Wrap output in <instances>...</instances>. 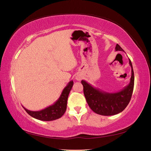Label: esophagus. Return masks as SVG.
<instances>
[{"label": "esophagus", "mask_w": 151, "mask_h": 151, "mask_svg": "<svg viewBox=\"0 0 151 151\" xmlns=\"http://www.w3.org/2000/svg\"><path fill=\"white\" fill-rule=\"evenodd\" d=\"M76 79L77 80V81H80V80L81 79V76H80L79 75H77L76 76Z\"/></svg>", "instance_id": "obj_1"}]
</instances>
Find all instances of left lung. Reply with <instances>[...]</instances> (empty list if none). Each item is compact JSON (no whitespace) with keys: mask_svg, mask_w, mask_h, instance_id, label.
Wrapping results in <instances>:
<instances>
[{"mask_svg":"<svg viewBox=\"0 0 151 151\" xmlns=\"http://www.w3.org/2000/svg\"><path fill=\"white\" fill-rule=\"evenodd\" d=\"M116 51H124L116 44ZM129 64L132 68L130 82L122 90L115 93H109L96 88L82 80L84 94L88 105L94 113L103 116H111L119 114L124 110L130 101L134 86V73L132 64L129 59Z\"/></svg>","mask_w":151,"mask_h":151,"instance_id":"1","label":"left lung"}]
</instances>
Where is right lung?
Segmentation results:
<instances>
[{"instance_id": "1", "label": "right lung", "mask_w": 151, "mask_h": 151, "mask_svg": "<svg viewBox=\"0 0 151 151\" xmlns=\"http://www.w3.org/2000/svg\"><path fill=\"white\" fill-rule=\"evenodd\" d=\"M73 86V81H70L65 87L61 92L60 97L54 104L49 106L42 110L38 111H32L25 109V111L30 116L35 119L42 121H52L61 118L64 114L67 109V99L70 91L71 90Z\"/></svg>"}]
</instances>
